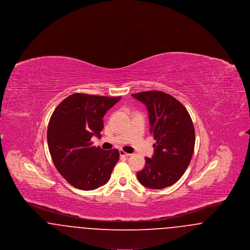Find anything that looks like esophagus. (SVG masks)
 Returning <instances> with one entry per match:
<instances>
[{
  "label": "esophagus",
  "mask_w": 250,
  "mask_h": 250,
  "mask_svg": "<svg viewBox=\"0 0 250 250\" xmlns=\"http://www.w3.org/2000/svg\"><path fill=\"white\" fill-rule=\"evenodd\" d=\"M120 155L121 156H129L130 154H128V153H125V151H123V150H120Z\"/></svg>",
  "instance_id": "1"
}]
</instances>
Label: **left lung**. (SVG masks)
Masks as SVG:
<instances>
[{"label": "left lung", "mask_w": 250, "mask_h": 250, "mask_svg": "<svg viewBox=\"0 0 250 250\" xmlns=\"http://www.w3.org/2000/svg\"><path fill=\"white\" fill-rule=\"evenodd\" d=\"M147 107L150 132L156 141L152 158L137 173L144 187L161 189L175 184L190 163L195 146V130L187 108L176 98L160 91L133 94Z\"/></svg>", "instance_id": "obj_1"}]
</instances>
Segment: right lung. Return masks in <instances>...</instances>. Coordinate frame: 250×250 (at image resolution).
Returning a JSON list of instances; mask_svg holds the SVG:
<instances>
[{
    "mask_svg": "<svg viewBox=\"0 0 250 250\" xmlns=\"http://www.w3.org/2000/svg\"><path fill=\"white\" fill-rule=\"evenodd\" d=\"M120 99L78 93L54 109L48 122V150L57 170L74 188L94 190L110 178L119 151H104L93 146L91 139L101 137L103 117Z\"/></svg>",
    "mask_w": 250,
    "mask_h": 250,
    "instance_id": "right-lung-1",
    "label": "right lung"
}]
</instances>
